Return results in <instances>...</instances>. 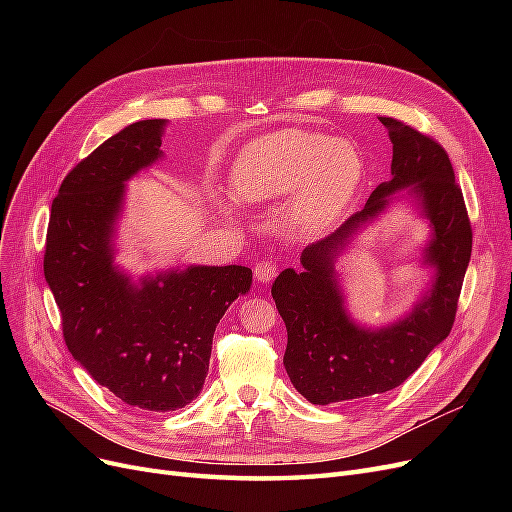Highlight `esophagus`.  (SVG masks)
I'll use <instances>...</instances> for the list:
<instances>
[{"mask_svg":"<svg viewBox=\"0 0 512 512\" xmlns=\"http://www.w3.org/2000/svg\"><path fill=\"white\" fill-rule=\"evenodd\" d=\"M277 275V265L273 260H269V258H262L260 262H256V267H254V277H256V282H260V284H267V282H271L273 277Z\"/></svg>","mask_w":512,"mask_h":512,"instance_id":"34e87169","label":"esophagus"}]
</instances>
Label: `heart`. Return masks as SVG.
Here are the masks:
<instances>
[{
    "label": "heart",
    "instance_id": "1",
    "mask_svg": "<svg viewBox=\"0 0 512 512\" xmlns=\"http://www.w3.org/2000/svg\"><path fill=\"white\" fill-rule=\"evenodd\" d=\"M363 164L352 145L305 130L256 138L232 164L230 185L243 203L277 200L297 190L288 205L294 230L318 237L346 213L359 188Z\"/></svg>",
    "mask_w": 512,
    "mask_h": 512
}]
</instances>
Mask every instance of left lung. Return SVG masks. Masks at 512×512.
I'll return each mask as SVG.
<instances>
[{"label":"left lung","instance_id":"obj_1","mask_svg":"<svg viewBox=\"0 0 512 512\" xmlns=\"http://www.w3.org/2000/svg\"><path fill=\"white\" fill-rule=\"evenodd\" d=\"M380 121L393 143L391 181L380 183L367 205L333 235L307 245L301 254L303 269H284L271 288L288 331V378L318 406L386 393L408 380L451 333L472 254L466 203L442 145L393 117ZM406 187L430 220L425 262L437 275L408 317L389 328L367 330L347 314L334 258L388 206L395 191Z\"/></svg>","mask_w":512,"mask_h":512}]
</instances>
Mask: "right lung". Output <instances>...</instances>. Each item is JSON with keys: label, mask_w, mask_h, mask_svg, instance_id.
Here are the masks:
<instances>
[{"label": "right lung", "mask_w": 512, "mask_h": 512, "mask_svg": "<svg viewBox=\"0 0 512 512\" xmlns=\"http://www.w3.org/2000/svg\"><path fill=\"white\" fill-rule=\"evenodd\" d=\"M164 119H145L76 164L53 200L44 277L70 354L123 404L168 412L203 389L213 333L252 286V269L203 267L145 275L115 267L126 181L162 158Z\"/></svg>", "instance_id": "right-lung-1"}]
</instances>
